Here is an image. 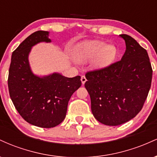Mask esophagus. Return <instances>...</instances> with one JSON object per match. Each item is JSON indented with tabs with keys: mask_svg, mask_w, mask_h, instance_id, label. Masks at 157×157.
Listing matches in <instances>:
<instances>
[{
	"mask_svg": "<svg viewBox=\"0 0 157 157\" xmlns=\"http://www.w3.org/2000/svg\"><path fill=\"white\" fill-rule=\"evenodd\" d=\"M81 82H82V84L84 85L85 82H86V77L84 76V75H82V76H81Z\"/></svg>",
	"mask_w": 157,
	"mask_h": 157,
	"instance_id": "esophagus-1",
	"label": "esophagus"
}]
</instances>
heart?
Here are the masks:
<instances>
[{
    "label": "heart",
    "instance_id": "heart-1",
    "mask_svg": "<svg viewBox=\"0 0 157 157\" xmlns=\"http://www.w3.org/2000/svg\"><path fill=\"white\" fill-rule=\"evenodd\" d=\"M117 56V49L112 45L99 40L85 41L78 45L75 53V60L79 63L94 60L95 68H103L113 62Z\"/></svg>",
    "mask_w": 157,
    "mask_h": 157
}]
</instances>
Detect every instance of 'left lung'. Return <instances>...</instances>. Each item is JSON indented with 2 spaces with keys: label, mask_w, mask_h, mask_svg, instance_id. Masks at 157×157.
Returning <instances> with one entry per match:
<instances>
[{
  "label": "left lung",
  "mask_w": 157,
  "mask_h": 157,
  "mask_svg": "<svg viewBox=\"0 0 157 157\" xmlns=\"http://www.w3.org/2000/svg\"><path fill=\"white\" fill-rule=\"evenodd\" d=\"M126 50L121 60L86 73L85 87L95 119L106 125L129 121L141 111L150 90L152 68L146 50L128 35H120Z\"/></svg>",
  "instance_id": "left-lung-1"
}]
</instances>
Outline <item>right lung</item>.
<instances>
[{"instance_id": "1", "label": "right lung", "mask_w": 157, "mask_h": 157, "mask_svg": "<svg viewBox=\"0 0 157 157\" xmlns=\"http://www.w3.org/2000/svg\"><path fill=\"white\" fill-rule=\"evenodd\" d=\"M49 32L37 31L26 37L12 52L8 87L10 95L22 117L41 128H53L66 117L71 95L81 86L80 77H66L59 73L39 77L32 72L29 62L32 47L50 43Z\"/></svg>"}]
</instances>
